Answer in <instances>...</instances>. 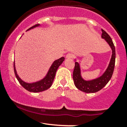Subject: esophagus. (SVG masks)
I'll use <instances>...</instances> for the list:
<instances>
[{
  "label": "esophagus",
  "mask_w": 127,
  "mask_h": 127,
  "mask_svg": "<svg viewBox=\"0 0 127 127\" xmlns=\"http://www.w3.org/2000/svg\"><path fill=\"white\" fill-rule=\"evenodd\" d=\"M72 57H73L72 55L71 54V53H68V54L66 55V58H67V59H71V58H72Z\"/></svg>",
  "instance_id": "esophagus-1"
}]
</instances>
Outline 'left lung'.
<instances>
[{"label":"left lung","mask_w":127,"mask_h":127,"mask_svg":"<svg viewBox=\"0 0 127 127\" xmlns=\"http://www.w3.org/2000/svg\"><path fill=\"white\" fill-rule=\"evenodd\" d=\"M101 38L105 40L112 50L111 60L107 68L106 69L103 74L95 79L85 80L82 76L81 67L80 64L77 61L76 59H74L75 61V67L73 72V80H74V84L77 88L85 93H95L101 90L111 80L114 69L115 61H116V50H115L114 45L111 37L107 34V33L103 29H101Z\"/></svg>","instance_id":"8db88e82"}]
</instances>
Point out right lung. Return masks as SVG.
Segmentation results:
<instances>
[{"label": "right lung", "instance_id": "right-lung-1", "mask_svg": "<svg viewBox=\"0 0 127 127\" xmlns=\"http://www.w3.org/2000/svg\"><path fill=\"white\" fill-rule=\"evenodd\" d=\"M40 26H41L40 24H36V25L28 29L27 31ZM64 60V57H61L60 58L58 59V60H55L53 63L52 64L50 67L49 69H48L47 74L45 75L44 77L42 78L41 80H38L37 82H26L20 77V76L18 74L17 71H16L15 62H14V72H15V74L16 75L17 80H18L21 85H22V87H23L26 90H27L29 92H34V93L43 92V91L48 90L52 86V83H53L55 77L56 71H57L59 66L63 63Z\"/></svg>", "mask_w": 127, "mask_h": 127}]
</instances>
